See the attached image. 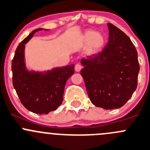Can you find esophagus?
<instances>
[{
	"label": "esophagus",
	"mask_w": 150,
	"mask_h": 150,
	"mask_svg": "<svg viewBox=\"0 0 150 150\" xmlns=\"http://www.w3.org/2000/svg\"><path fill=\"white\" fill-rule=\"evenodd\" d=\"M81 69V65L78 64V63H77V64H76V66H75V71H76L79 72Z\"/></svg>",
	"instance_id": "34e87169"
}]
</instances>
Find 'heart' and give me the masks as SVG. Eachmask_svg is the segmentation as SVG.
I'll use <instances>...</instances> for the list:
<instances>
[{
	"label": "heart",
	"instance_id": "b5f03b06",
	"mask_svg": "<svg viewBox=\"0 0 150 150\" xmlns=\"http://www.w3.org/2000/svg\"><path fill=\"white\" fill-rule=\"evenodd\" d=\"M81 43L84 45H88L87 52L89 54H96L103 48L105 44V38L100 33L87 30L81 36Z\"/></svg>",
	"mask_w": 150,
	"mask_h": 150
}]
</instances>
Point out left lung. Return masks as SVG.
Wrapping results in <instances>:
<instances>
[{"label": "left lung", "instance_id": "8db88e82", "mask_svg": "<svg viewBox=\"0 0 150 150\" xmlns=\"http://www.w3.org/2000/svg\"><path fill=\"white\" fill-rule=\"evenodd\" d=\"M107 25L108 44L98 54L81 59V74L92 103L113 109L124 106L136 90L140 67L130 38L114 25Z\"/></svg>", "mask_w": 150, "mask_h": 150}]
</instances>
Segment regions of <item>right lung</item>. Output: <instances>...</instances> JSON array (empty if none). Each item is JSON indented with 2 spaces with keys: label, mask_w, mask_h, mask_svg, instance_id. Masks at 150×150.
Segmentation results:
<instances>
[{
  "label": "right lung",
  "mask_w": 150,
  "mask_h": 150,
  "mask_svg": "<svg viewBox=\"0 0 150 150\" xmlns=\"http://www.w3.org/2000/svg\"><path fill=\"white\" fill-rule=\"evenodd\" d=\"M42 30H34L19 44L11 63V70L13 85L23 106L35 114L47 115L56 110L63 102L65 85L74 73V65L53 68L44 71L27 69L25 45L35 32Z\"/></svg>",
  "instance_id": "1"
}]
</instances>
